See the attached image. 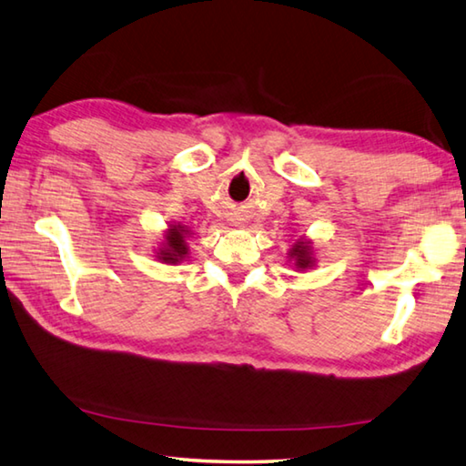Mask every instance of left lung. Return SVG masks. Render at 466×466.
Instances as JSON below:
<instances>
[{"instance_id":"1","label":"left lung","mask_w":466,"mask_h":466,"mask_svg":"<svg viewBox=\"0 0 466 466\" xmlns=\"http://www.w3.org/2000/svg\"><path fill=\"white\" fill-rule=\"evenodd\" d=\"M289 257L294 258V265L298 269H309V267L314 265V257H312V248H310V240H298L294 244V248L289 250Z\"/></svg>"}]
</instances>
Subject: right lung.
Wrapping results in <instances>:
<instances>
[{
  "mask_svg": "<svg viewBox=\"0 0 466 466\" xmlns=\"http://www.w3.org/2000/svg\"><path fill=\"white\" fill-rule=\"evenodd\" d=\"M187 234L188 230H185V226H170L167 236H164V242H162V248L157 252V258H160L162 263H180L183 258L187 257Z\"/></svg>",
  "mask_w": 466,
  "mask_h": 466,
  "instance_id": "1",
  "label": "right lung"
}]
</instances>
